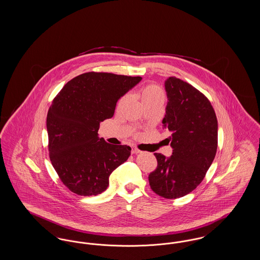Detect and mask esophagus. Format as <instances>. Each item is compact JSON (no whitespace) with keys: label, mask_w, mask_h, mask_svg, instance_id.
<instances>
[{"label":"esophagus","mask_w":260,"mask_h":260,"mask_svg":"<svg viewBox=\"0 0 260 260\" xmlns=\"http://www.w3.org/2000/svg\"><path fill=\"white\" fill-rule=\"evenodd\" d=\"M132 153L133 154H138V153H140V150H138L137 148H133L132 149Z\"/></svg>","instance_id":"1"}]
</instances>
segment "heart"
Instances as JSON below:
<instances>
[{
  "label": "heart",
  "instance_id": "1",
  "mask_svg": "<svg viewBox=\"0 0 260 260\" xmlns=\"http://www.w3.org/2000/svg\"><path fill=\"white\" fill-rule=\"evenodd\" d=\"M137 96L142 101V103L149 101V100H153L156 99H164V93L160 87L157 85L154 84H147L144 85L143 87H140V89L137 92ZM125 98H122L119 100L118 103V108L121 107V105L124 103Z\"/></svg>",
  "mask_w": 260,
  "mask_h": 260
}]
</instances>
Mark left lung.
<instances>
[{"label":"left lung","instance_id":"1","mask_svg":"<svg viewBox=\"0 0 260 260\" xmlns=\"http://www.w3.org/2000/svg\"><path fill=\"white\" fill-rule=\"evenodd\" d=\"M168 105L162 119L173 155L154 153L158 166L149 174L151 189L166 199L183 197L202 182L217 149V119L210 100L175 77L166 83Z\"/></svg>","mask_w":260,"mask_h":260}]
</instances>
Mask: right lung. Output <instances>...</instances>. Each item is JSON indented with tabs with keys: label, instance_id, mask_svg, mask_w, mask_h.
<instances>
[{
	"label": "right lung",
	"instance_id": "1",
	"mask_svg": "<svg viewBox=\"0 0 260 260\" xmlns=\"http://www.w3.org/2000/svg\"><path fill=\"white\" fill-rule=\"evenodd\" d=\"M141 81L104 72H87L69 81L52 100L47 116L50 159L63 184L80 196L107 189L112 172L132 148L99 138V124L114 115L116 104Z\"/></svg>",
	"mask_w": 260,
	"mask_h": 260
}]
</instances>
